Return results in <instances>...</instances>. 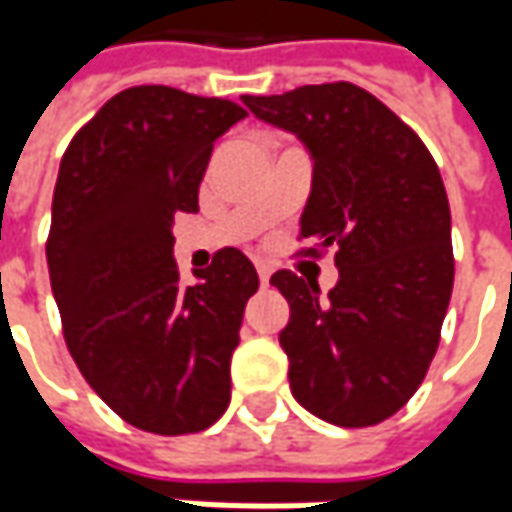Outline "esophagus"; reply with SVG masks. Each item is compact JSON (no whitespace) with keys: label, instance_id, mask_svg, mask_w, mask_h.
Here are the masks:
<instances>
[{"label":"esophagus","instance_id":"obj_1","mask_svg":"<svg viewBox=\"0 0 512 512\" xmlns=\"http://www.w3.org/2000/svg\"><path fill=\"white\" fill-rule=\"evenodd\" d=\"M256 273H259V282H262V285H267L273 270H270V265H265V262H259V265H256Z\"/></svg>","mask_w":512,"mask_h":512}]
</instances>
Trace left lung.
Listing matches in <instances>:
<instances>
[{
	"label": "left lung",
	"instance_id": "obj_1",
	"mask_svg": "<svg viewBox=\"0 0 512 512\" xmlns=\"http://www.w3.org/2000/svg\"><path fill=\"white\" fill-rule=\"evenodd\" d=\"M293 133L313 159L302 239L336 250L339 282L322 296L290 270L270 285L290 305L279 344L290 390L313 416L370 427L402 410L436 356L453 293L450 205L422 139L350 82L242 96Z\"/></svg>",
	"mask_w": 512,
	"mask_h": 512
}]
</instances>
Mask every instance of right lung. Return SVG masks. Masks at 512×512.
<instances>
[{"mask_svg":"<svg viewBox=\"0 0 512 512\" xmlns=\"http://www.w3.org/2000/svg\"><path fill=\"white\" fill-rule=\"evenodd\" d=\"M245 116L227 99L139 85L105 102L59 165L48 270L65 342L99 399L148 433H199L230 402L259 276L225 247L182 285L173 216L199 210L213 142Z\"/></svg>","mask_w":512,"mask_h":512,"instance_id":"right-lung-1","label":"right lung"}]
</instances>
